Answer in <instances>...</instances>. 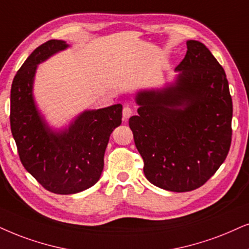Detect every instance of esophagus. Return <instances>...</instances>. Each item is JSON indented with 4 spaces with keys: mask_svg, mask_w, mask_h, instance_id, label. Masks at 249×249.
I'll use <instances>...</instances> for the list:
<instances>
[{
    "mask_svg": "<svg viewBox=\"0 0 249 249\" xmlns=\"http://www.w3.org/2000/svg\"><path fill=\"white\" fill-rule=\"evenodd\" d=\"M132 115H133V110H132L128 106H125L124 109H123V119H124V121H127Z\"/></svg>",
    "mask_w": 249,
    "mask_h": 249,
    "instance_id": "34e87169",
    "label": "esophagus"
}]
</instances>
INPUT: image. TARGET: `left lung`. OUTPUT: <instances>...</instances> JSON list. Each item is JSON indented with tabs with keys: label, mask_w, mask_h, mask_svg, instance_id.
Here are the masks:
<instances>
[{
	"label": "left lung",
	"mask_w": 249,
	"mask_h": 249,
	"mask_svg": "<svg viewBox=\"0 0 249 249\" xmlns=\"http://www.w3.org/2000/svg\"><path fill=\"white\" fill-rule=\"evenodd\" d=\"M174 86L137 96L128 119L155 186L188 192L202 186L225 161L232 140V97L222 65L203 43L190 40Z\"/></svg>",
	"instance_id": "obj_1"
}]
</instances>
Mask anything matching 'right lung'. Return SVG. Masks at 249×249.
Here are the masks:
<instances>
[{
    "instance_id": "obj_1",
    "label": "right lung",
    "mask_w": 249,
    "mask_h": 249,
    "mask_svg": "<svg viewBox=\"0 0 249 249\" xmlns=\"http://www.w3.org/2000/svg\"><path fill=\"white\" fill-rule=\"evenodd\" d=\"M68 47L49 40L34 49L16 73L10 94V126L24 168L47 191L74 194L95 185L102 174L110 134L122 123V105L85 111L63 133H53L34 105L36 65Z\"/></svg>"
}]
</instances>
